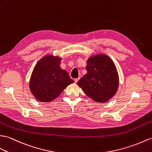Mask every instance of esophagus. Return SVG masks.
<instances>
[{"mask_svg": "<svg viewBox=\"0 0 152 152\" xmlns=\"http://www.w3.org/2000/svg\"><path fill=\"white\" fill-rule=\"evenodd\" d=\"M79 80V78H76V79H75V82L76 83L77 82V81Z\"/></svg>", "mask_w": 152, "mask_h": 152, "instance_id": "1", "label": "esophagus"}]
</instances>
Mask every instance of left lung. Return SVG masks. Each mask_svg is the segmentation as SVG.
<instances>
[{"instance_id":"8db88e82","label":"left lung","mask_w":152,"mask_h":152,"mask_svg":"<svg viewBox=\"0 0 152 152\" xmlns=\"http://www.w3.org/2000/svg\"><path fill=\"white\" fill-rule=\"evenodd\" d=\"M87 64V73L77 82V85L94 101L107 102L115 94L118 87L115 64L110 58L104 54L90 58Z\"/></svg>"}]
</instances>
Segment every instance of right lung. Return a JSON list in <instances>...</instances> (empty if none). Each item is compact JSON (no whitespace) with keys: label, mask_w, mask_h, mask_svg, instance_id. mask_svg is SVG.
Listing matches in <instances>:
<instances>
[{"label":"right lung","mask_w":152,"mask_h":152,"mask_svg":"<svg viewBox=\"0 0 152 152\" xmlns=\"http://www.w3.org/2000/svg\"><path fill=\"white\" fill-rule=\"evenodd\" d=\"M61 59L52 55L41 58L31 74L30 88L34 97L40 102L54 100L69 85L75 82L68 72L60 67Z\"/></svg>","instance_id":"add662e5"}]
</instances>
